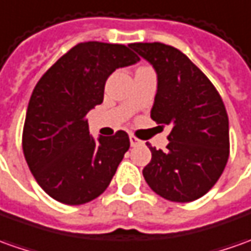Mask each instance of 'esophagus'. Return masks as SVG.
<instances>
[{
    "mask_svg": "<svg viewBox=\"0 0 251 251\" xmlns=\"http://www.w3.org/2000/svg\"><path fill=\"white\" fill-rule=\"evenodd\" d=\"M141 144V140H139L136 136L130 134V146L132 147H136V146H140Z\"/></svg>",
    "mask_w": 251,
    "mask_h": 251,
    "instance_id": "obj_1",
    "label": "esophagus"
}]
</instances>
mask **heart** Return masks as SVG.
Masks as SVG:
<instances>
[{
  "instance_id": "1",
  "label": "heart",
  "mask_w": 251,
  "mask_h": 251,
  "mask_svg": "<svg viewBox=\"0 0 251 251\" xmlns=\"http://www.w3.org/2000/svg\"><path fill=\"white\" fill-rule=\"evenodd\" d=\"M141 68H146V67H141ZM139 70H140V68H139Z\"/></svg>"
}]
</instances>
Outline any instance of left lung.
Here are the masks:
<instances>
[{
	"instance_id": "left-lung-1",
	"label": "left lung",
	"mask_w": 251,
	"mask_h": 251,
	"mask_svg": "<svg viewBox=\"0 0 251 251\" xmlns=\"http://www.w3.org/2000/svg\"><path fill=\"white\" fill-rule=\"evenodd\" d=\"M158 76L151 118L172 125L166 150L147 146L143 176L151 190L172 202L203 197L226 169L229 126L223 99L209 78L178 49L161 42L132 44Z\"/></svg>"
}]
</instances>
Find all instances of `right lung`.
I'll use <instances>...</instances> for the list:
<instances>
[{"label": "right lung", "instance_id": "obj_1", "mask_svg": "<svg viewBox=\"0 0 251 251\" xmlns=\"http://www.w3.org/2000/svg\"><path fill=\"white\" fill-rule=\"evenodd\" d=\"M140 59L129 47L89 41L63 54L32 90L23 127V152L37 183L61 203L101 195L130 147L127 133H89L86 114L103 103L107 78Z\"/></svg>", "mask_w": 251, "mask_h": 251}]
</instances>
